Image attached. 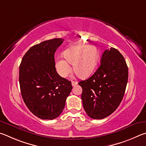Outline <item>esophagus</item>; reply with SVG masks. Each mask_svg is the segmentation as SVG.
Instances as JSON below:
<instances>
[{
  "label": "esophagus",
  "instance_id": "1",
  "mask_svg": "<svg viewBox=\"0 0 146 146\" xmlns=\"http://www.w3.org/2000/svg\"><path fill=\"white\" fill-rule=\"evenodd\" d=\"M78 84V82L77 81H72V85L73 86H75V85H76Z\"/></svg>",
  "mask_w": 146,
  "mask_h": 146
}]
</instances>
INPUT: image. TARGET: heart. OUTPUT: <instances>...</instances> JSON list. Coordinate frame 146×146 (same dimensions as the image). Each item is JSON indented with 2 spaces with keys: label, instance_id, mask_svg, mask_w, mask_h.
<instances>
[{
  "label": "heart",
  "instance_id": "obj_1",
  "mask_svg": "<svg viewBox=\"0 0 146 146\" xmlns=\"http://www.w3.org/2000/svg\"><path fill=\"white\" fill-rule=\"evenodd\" d=\"M63 59L58 58L55 62L56 71L62 78L71 72L69 63L73 65L75 72L81 78L87 77L94 71L99 58V50L95 46L80 45L68 48L63 52Z\"/></svg>",
  "mask_w": 146,
  "mask_h": 146
}]
</instances>
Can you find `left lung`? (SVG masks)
Masks as SVG:
<instances>
[{"label": "left lung", "mask_w": 146, "mask_h": 146, "mask_svg": "<svg viewBox=\"0 0 146 146\" xmlns=\"http://www.w3.org/2000/svg\"><path fill=\"white\" fill-rule=\"evenodd\" d=\"M128 80V68L116 48L104 51L101 65L90 78L79 82L83 89L81 99L86 114L102 119L118 108L123 98Z\"/></svg>", "instance_id": "obj_1"}]
</instances>
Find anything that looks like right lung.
Instances as JSON below:
<instances>
[{
	"mask_svg": "<svg viewBox=\"0 0 146 146\" xmlns=\"http://www.w3.org/2000/svg\"><path fill=\"white\" fill-rule=\"evenodd\" d=\"M54 38L31 47L19 67V83L25 105L41 119L57 118L72 89L71 81L61 78L55 68L54 54L63 43Z\"/></svg>",
	"mask_w": 146,
	"mask_h": 146,
	"instance_id": "obj_1",
	"label": "right lung"
}]
</instances>
